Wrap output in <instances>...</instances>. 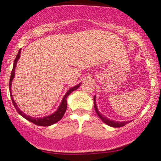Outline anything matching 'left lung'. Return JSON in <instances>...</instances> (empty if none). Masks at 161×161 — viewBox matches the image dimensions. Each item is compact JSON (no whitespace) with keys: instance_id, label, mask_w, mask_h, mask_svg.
<instances>
[{"instance_id":"obj_1","label":"left lung","mask_w":161,"mask_h":161,"mask_svg":"<svg viewBox=\"0 0 161 161\" xmlns=\"http://www.w3.org/2000/svg\"><path fill=\"white\" fill-rule=\"evenodd\" d=\"M94 108H95V112L97 113V116H99L100 119H101L104 123H106L107 125H110L111 127H115V128H117V127H122V126H124L125 125L128 124V123L132 122V120L130 121H123V122H119V121H115V120H112V119H108V117L104 116V115L101 114L99 112L98 109H97V104H96V95L94 96Z\"/></svg>"}]
</instances>
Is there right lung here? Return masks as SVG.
<instances>
[{
	"instance_id": "obj_1",
	"label": "right lung",
	"mask_w": 161,
	"mask_h": 161,
	"mask_svg": "<svg viewBox=\"0 0 161 161\" xmlns=\"http://www.w3.org/2000/svg\"><path fill=\"white\" fill-rule=\"evenodd\" d=\"M20 52H21V49H19L17 56H16V59L14 60V66H13L12 72H11L10 83H9V88H10V93L11 96V99H12L13 104H14V108H16V110H17V112L19 113L20 115L23 116V117L25 118V119H27V120L32 122V123H34V124H36L37 125H40V126H49V125L54 124V123H56L57 122L60 120V119H62L63 116H64V114H65L66 108H67V102H66V99H67L68 96H69L73 91L76 90L77 88L80 86L81 83H79V84L77 85V86L73 87V88H69V89L66 92V93L64 95V97H63L61 103H60V104L59 105L57 110L55 112H53L52 114H51V115L44 116V117H40V118L32 117V116L27 115V114H25V113L22 111V110L19 108V107L17 106V104H16L15 101H14V97H13L12 92H11V86H12L13 79H14V76H15V69L16 66V64H17L18 62V60H19L20 57Z\"/></svg>"
}]
</instances>
